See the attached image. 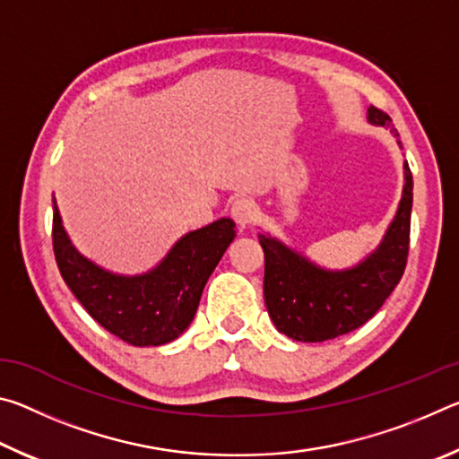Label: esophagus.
<instances>
[{
	"label": "esophagus",
	"mask_w": 459,
	"mask_h": 459,
	"mask_svg": "<svg viewBox=\"0 0 459 459\" xmlns=\"http://www.w3.org/2000/svg\"><path fill=\"white\" fill-rule=\"evenodd\" d=\"M230 214L238 227H251L255 219H257V206L248 198H237L230 204Z\"/></svg>",
	"instance_id": "1"
}]
</instances>
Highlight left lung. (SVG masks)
Returning a JSON list of instances; mask_svg holds the SVG:
<instances>
[{
    "mask_svg": "<svg viewBox=\"0 0 459 459\" xmlns=\"http://www.w3.org/2000/svg\"><path fill=\"white\" fill-rule=\"evenodd\" d=\"M377 126H391L383 108H368ZM413 176L405 164V190L383 243L359 267L342 273L317 269L298 253L259 235L265 253L263 293L275 328L299 342H324L360 328L401 281L409 257Z\"/></svg>",
    "mask_w": 459,
    "mask_h": 459,
    "instance_id": "1",
    "label": "left lung"
}]
</instances>
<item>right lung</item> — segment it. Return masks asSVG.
Masks as SVG:
<instances>
[{
	"mask_svg": "<svg viewBox=\"0 0 459 459\" xmlns=\"http://www.w3.org/2000/svg\"><path fill=\"white\" fill-rule=\"evenodd\" d=\"M235 238V222L221 219L180 238L152 273L119 277L79 255L52 214V248L65 283L92 320L134 346L176 340L196 314L208 277Z\"/></svg>",
	"mask_w": 459,
	"mask_h": 459,
	"instance_id": "right-lung-1",
	"label": "right lung"
}]
</instances>
